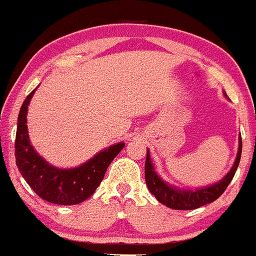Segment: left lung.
<instances>
[{"label":"left lung","instance_id":"1","mask_svg":"<svg viewBox=\"0 0 256 256\" xmlns=\"http://www.w3.org/2000/svg\"><path fill=\"white\" fill-rule=\"evenodd\" d=\"M241 150H242V142H241L240 136L238 138V155H236L235 163H234L230 172L220 182H217L216 184H212L210 187L204 188H198V190H180V188L173 187V186L164 182L163 179L155 173L154 166H152V159H150V152L148 150L146 160H145V182H146V186L150 192H152V194H154V197L160 204H163L164 206L173 210L198 208V207L204 206V204H211V202L216 200L222 193L225 192L228 186L232 180L234 176L236 173V169L238 166V163H240Z\"/></svg>","mask_w":256,"mask_h":256}]
</instances>
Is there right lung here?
Returning a JSON list of instances; mask_svg holds the SVG:
<instances>
[{"mask_svg":"<svg viewBox=\"0 0 256 256\" xmlns=\"http://www.w3.org/2000/svg\"><path fill=\"white\" fill-rule=\"evenodd\" d=\"M35 90L26 97L20 108L15 140L16 166L31 190L50 204L72 206L88 200L94 193L107 168L125 146L118 142L96 154L77 168L59 169L44 160L31 145L28 132V106Z\"/></svg>","mask_w":256,"mask_h":256,"instance_id":"obj_1","label":"right lung"}]
</instances>
